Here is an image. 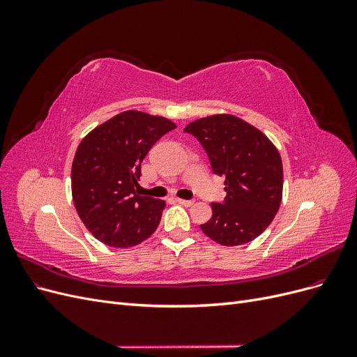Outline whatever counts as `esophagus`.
<instances>
[{
  "label": "esophagus",
  "mask_w": 357,
  "mask_h": 357,
  "mask_svg": "<svg viewBox=\"0 0 357 357\" xmlns=\"http://www.w3.org/2000/svg\"><path fill=\"white\" fill-rule=\"evenodd\" d=\"M177 202L178 204H181V205H185V207H190V205H193V199H177Z\"/></svg>",
  "instance_id": "esophagus-1"
}]
</instances>
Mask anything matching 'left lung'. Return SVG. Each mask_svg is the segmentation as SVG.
<instances>
[{"label":"left lung","mask_w":357,"mask_h":357,"mask_svg":"<svg viewBox=\"0 0 357 357\" xmlns=\"http://www.w3.org/2000/svg\"><path fill=\"white\" fill-rule=\"evenodd\" d=\"M208 155L213 172L225 180L223 202H211L202 232L222 245H241L261 235L282 204L283 164L278 150L259 129L232 114L189 123Z\"/></svg>","instance_id":"8db88e82"}]
</instances>
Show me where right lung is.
Here are the masks:
<instances>
[{
    "label": "right lung",
    "instance_id": "right-lung-1",
    "mask_svg": "<svg viewBox=\"0 0 357 357\" xmlns=\"http://www.w3.org/2000/svg\"><path fill=\"white\" fill-rule=\"evenodd\" d=\"M176 125L165 117L128 110L96 126L75 152L71 192L79 218L96 240L126 248L152 235L165 201L138 195L142 162Z\"/></svg>",
    "mask_w": 357,
    "mask_h": 357
}]
</instances>
